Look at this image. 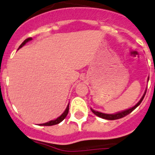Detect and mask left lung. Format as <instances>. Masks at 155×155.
<instances>
[{
  "label": "left lung",
  "mask_w": 155,
  "mask_h": 155,
  "mask_svg": "<svg viewBox=\"0 0 155 155\" xmlns=\"http://www.w3.org/2000/svg\"><path fill=\"white\" fill-rule=\"evenodd\" d=\"M147 80H149V78H148V79H147ZM146 91H147V89H146L145 92H144V95H143V96L141 97V99H140V101L136 104V105H134V106L131 107V108H128V109H126V110H125V111H122V112H117V113H115V114H105V113H102V112H97V111L93 110L92 108H91V110H92V112H93L95 115H97V116L100 117V118H104V119H107V120L119 119V118H123V117L126 116V115H128V114L131 113L132 111H134V109H135V108H136L137 107H138V105L141 104V102H142L143 99H144V95H145V94H146Z\"/></svg>",
  "instance_id": "1"
}]
</instances>
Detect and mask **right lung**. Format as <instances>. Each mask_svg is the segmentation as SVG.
<instances>
[{
    "mask_svg": "<svg viewBox=\"0 0 155 155\" xmlns=\"http://www.w3.org/2000/svg\"><path fill=\"white\" fill-rule=\"evenodd\" d=\"M32 40V37H29V38L26 39V40H24V41L22 43H21V46L19 47L18 50H19V49H20V48H21V47H22L23 46H24V45H25L26 43H27V42L30 41V40ZM68 112H69V104H68L67 107H66V110L64 111V112H63V113L62 114V115H60V117H58V118H56V119H55V120H52V121H48V122H47V123L41 124V125H44V126H50V125H57V124L60 123V122H61V121H63V120L65 118H66V115H67V114H68Z\"/></svg>",
    "mask_w": 155,
    "mask_h": 155,
    "instance_id": "right-lung-1",
    "label": "right lung"
}]
</instances>
